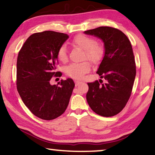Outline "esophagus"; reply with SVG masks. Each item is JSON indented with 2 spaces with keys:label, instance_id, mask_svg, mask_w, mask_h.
Masks as SVG:
<instances>
[{
  "label": "esophagus",
  "instance_id": "esophagus-1",
  "mask_svg": "<svg viewBox=\"0 0 155 155\" xmlns=\"http://www.w3.org/2000/svg\"><path fill=\"white\" fill-rule=\"evenodd\" d=\"M81 82L80 81H78V80H75V84H76V86H77V85H78V84H81Z\"/></svg>",
  "mask_w": 155,
  "mask_h": 155
}]
</instances>
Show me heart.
<instances>
[{
    "instance_id": "heart-1",
    "label": "heart",
    "mask_w": 155,
    "mask_h": 155,
    "mask_svg": "<svg viewBox=\"0 0 155 155\" xmlns=\"http://www.w3.org/2000/svg\"><path fill=\"white\" fill-rule=\"evenodd\" d=\"M94 40L91 37L78 35L72 41V44L77 47L85 50L84 57L94 64L100 63L104 54V48L99 43H94ZM58 58L60 61L64 63L68 61V54L65 46H61L58 51ZM91 64L89 62L84 61L81 63H71L64 69L65 73L70 77L76 79H81L85 74L89 72Z\"/></svg>"
}]
</instances>
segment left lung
Returning a JSON list of instances; mask_svg holds the SVG:
<instances>
[{"label":"left lung","instance_id":"left-lung-1","mask_svg":"<svg viewBox=\"0 0 155 155\" xmlns=\"http://www.w3.org/2000/svg\"><path fill=\"white\" fill-rule=\"evenodd\" d=\"M101 39L104 45V55L97 71L101 79L87 83V104L97 114L111 117L125 107L136 77V64L132 47L127 37L115 28L101 26L84 31ZM101 83V82H100Z\"/></svg>","mask_w":155,"mask_h":155}]
</instances>
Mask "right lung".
I'll return each instance as SVG.
<instances>
[{"label":"right lung","instance_id":"right-lung-1","mask_svg":"<svg viewBox=\"0 0 155 155\" xmlns=\"http://www.w3.org/2000/svg\"><path fill=\"white\" fill-rule=\"evenodd\" d=\"M69 38L67 34L47 31L31 35L18 54L17 87L23 102L35 116L45 120L65 111L74 87L71 78L51 85L55 71L58 51Z\"/></svg>","mask_w":155,"mask_h":155}]
</instances>
